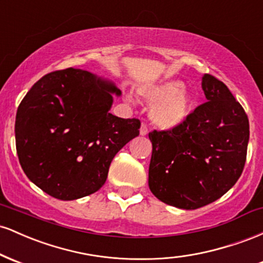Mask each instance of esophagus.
I'll return each mask as SVG.
<instances>
[{"instance_id": "obj_1", "label": "esophagus", "mask_w": 263, "mask_h": 263, "mask_svg": "<svg viewBox=\"0 0 263 263\" xmlns=\"http://www.w3.org/2000/svg\"><path fill=\"white\" fill-rule=\"evenodd\" d=\"M140 134H141V136H146L147 134H148V127H147V123L142 122L141 128H140Z\"/></svg>"}]
</instances>
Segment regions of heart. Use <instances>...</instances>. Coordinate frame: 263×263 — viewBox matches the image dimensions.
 <instances>
[{
  "mask_svg": "<svg viewBox=\"0 0 263 263\" xmlns=\"http://www.w3.org/2000/svg\"><path fill=\"white\" fill-rule=\"evenodd\" d=\"M138 95L149 104V119L157 127L171 129L182 125L194 108V98L179 80L141 86Z\"/></svg>",
  "mask_w": 263,
  "mask_h": 263,
  "instance_id": "b5f03b06",
  "label": "heart"
}]
</instances>
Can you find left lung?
<instances>
[{"instance_id": "left-lung-1", "label": "left lung", "mask_w": 263, "mask_h": 263, "mask_svg": "<svg viewBox=\"0 0 263 263\" xmlns=\"http://www.w3.org/2000/svg\"><path fill=\"white\" fill-rule=\"evenodd\" d=\"M206 102L182 125L149 132L148 185L163 203L193 210L230 190L245 167L250 126L240 102L222 81L205 74Z\"/></svg>"}]
</instances>
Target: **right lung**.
<instances>
[{"label": "right lung", "mask_w": 263, "mask_h": 263, "mask_svg": "<svg viewBox=\"0 0 263 263\" xmlns=\"http://www.w3.org/2000/svg\"><path fill=\"white\" fill-rule=\"evenodd\" d=\"M112 83L81 69L44 75L21 101L16 149L21 167L38 188L60 200L98 192L116 153L140 135L138 119L108 112Z\"/></svg>", "instance_id": "1"}]
</instances>
